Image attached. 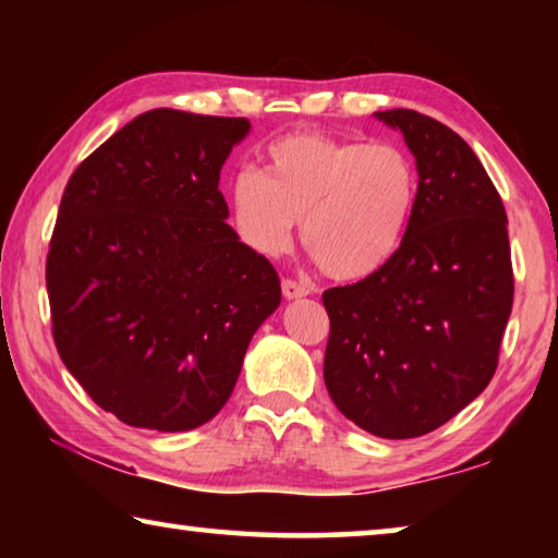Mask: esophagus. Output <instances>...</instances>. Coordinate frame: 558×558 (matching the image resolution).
<instances>
[{
  "label": "esophagus",
  "mask_w": 558,
  "mask_h": 558,
  "mask_svg": "<svg viewBox=\"0 0 558 558\" xmlns=\"http://www.w3.org/2000/svg\"><path fill=\"white\" fill-rule=\"evenodd\" d=\"M282 295H286L288 300L305 298V295H310V286H305V282L292 280V278H286V280H282Z\"/></svg>",
  "instance_id": "34e87169"
}]
</instances>
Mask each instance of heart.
<instances>
[{
	"instance_id": "1",
	"label": "heart",
	"mask_w": 558,
	"mask_h": 558,
	"mask_svg": "<svg viewBox=\"0 0 558 558\" xmlns=\"http://www.w3.org/2000/svg\"><path fill=\"white\" fill-rule=\"evenodd\" d=\"M418 206V169L396 143L290 132L266 153V174L243 169L231 184L239 239L266 258L300 239L325 276L364 280L401 251Z\"/></svg>"
}]
</instances>
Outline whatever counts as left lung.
<instances>
[{"mask_svg":"<svg viewBox=\"0 0 558 558\" xmlns=\"http://www.w3.org/2000/svg\"><path fill=\"white\" fill-rule=\"evenodd\" d=\"M418 169V206L396 258L325 290V384L339 411L379 438H418L475 401L495 376L514 300L507 214L458 132L396 108Z\"/></svg>","mask_w":558,"mask_h":558,"instance_id":"1","label":"left lung"}]
</instances>
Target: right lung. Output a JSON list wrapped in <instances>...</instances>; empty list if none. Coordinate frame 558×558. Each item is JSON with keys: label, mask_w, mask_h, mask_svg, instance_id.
<instances>
[{"label": "right lung", "mask_w": 558, "mask_h": 558, "mask_svg": "<svg viewBox=\"0 0 558 558\" xmlns=\"http://www.w3.org/2000/svg\"><path fill=\"white\" fill-rule=\"evenodd\" d=\"M245 118L143 112L65 184L46 258L53 342L102 411L192 430L239 381L280 305L270 260L239 241L219 177Z\"/></svg>", "instance_id": "add662e5"}]
</instances>
